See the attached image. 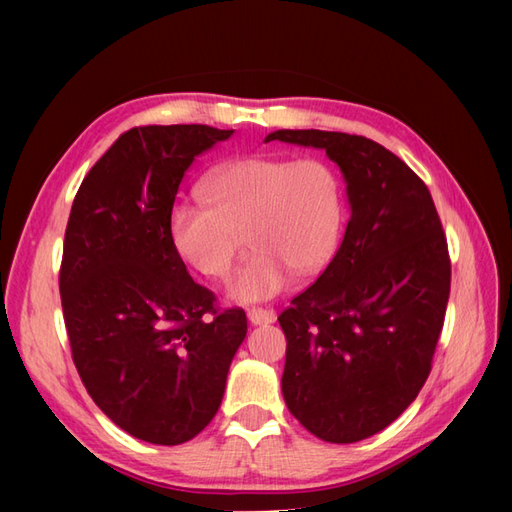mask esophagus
<instances>
[{"mask_svg":"<svg viewBox=\"0 0 512 512\" xmlns=\"http://www.w3.org/2000/svg\"><path fill=\"white\" fill-rule=\"evenodd\" d=\"M275 312L273 309H262V307H252L250 312H247V320H250V324H254V327H260V324H271L275 322Z\"/></svg>","mask_w":512,"mask_h":512,"instance_id":"esophagus-1","label":"esophagus"}]
</instances>
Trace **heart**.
<instances>
[{"mask_svg": "<svg viewBox=\"0 0 512 512\" xmlns=\"http://www.w3.org/2000/svg\"><path fill=\"white\" fill-rule=\"evenodd\" d=\"M198 192L205 205L179 203L170 213V243L185 265L220 280L243 232L252 252L228 286L232 301L273 299L292 273L314 275L335 252L342 188L320 158H237L211 168Z\"/></svg>", "mask_w": 512, "mask_h": 512, "instance_id": "obj_1", "label": "heart"}]
</instances>
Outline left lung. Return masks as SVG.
<instances>
[{
	"instance_id": "left-lung-1",
	"label": "left lung",
	"mask_w": 512,
	"mask_h": 512,
	"mask_svg": "<svg viewBox=\"0 0 512 512\" xmlns=\"http://www.w3.org/2000/svg\"><path fill=\"white\" fill-rule=\"evenodd\" d=\"M269 141L327 151L346 181L344 241L277 320L290 414L324 442H359L389 427L429 376L451 292L444 230L427 185L369 138L277 130Z\"/></svg>"
}]
</instances>
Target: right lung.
<instances>
[{"label":"right lung","instance_id":"add662e5","mask_svg":"<svg viewBox=\"0 0 512 512\" xmlns=\"http://www.w3.org/2000/svg\"><path fill=\"white\" fill-rule=\"evenodd\" d=\"M232 132L132 128L72 203L59 273L72 359L96 406L151 444H183L211 423L247 333L243 309L215 312L168 226L185 170Z\"/></svg>","mask_w":512,"mask_h":512}]
</instances>
